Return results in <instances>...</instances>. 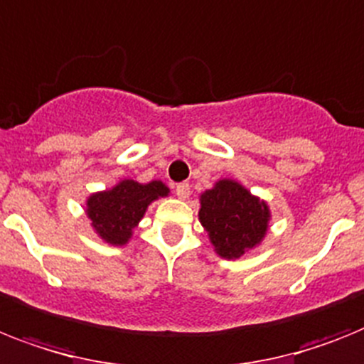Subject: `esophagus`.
I'll return each instance as SVG.
<instances>
[{
  "label": "esophagus",
  "instance_id": "1",
  "mask_svg": "<svg viewBox=\"0 0 364 364\" xmlns=\"http://www.w3.org/2000/svg\"><path fill=\"white\" fill-rule=\"evenodd\" d=\"M176 194L179 200H187V198L191 196V185H188V183H177Z\"/></svg>",
  "mask_w": 364,
  "mask_h": 364
}]
</instances>
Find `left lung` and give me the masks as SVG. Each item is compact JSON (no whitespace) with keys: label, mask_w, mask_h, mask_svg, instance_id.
<instances>
[{"label":"left lung","mask_w":364,"mask_h":364,"mask_svg":"<svg viewBox=\"0 0 364 364\" xmlns=\"http://www.w3.org/2000/svg\"><path fill=\"white\" fill-rule=\"evenodd\" d=\"M200 222L222 259H240L268 231L270 207L235 179H220L200 196Z\"/></svg>","instance_id":"8db88e82"}]
</instances>
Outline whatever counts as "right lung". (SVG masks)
Listing matches in <instances>:
<instances>
[{
  "label": "right lung",
  "mask_w": 364,
  "mask_h": 364,
  "mask_svg": "<svg viewBox=\"0 0 364 364\" xmlns=\"http://www.w3.org/2000/svg\"><path fill=\"white\" fill-rule=\"evenodd\" d=\"M168 194L170 188L163 181L122 179L112 188L90 194L85 213L97 237L112 246H124L133 237V229L144 218L149 203Z\"/></svg>",
  "instance_id": "obj_1"
}]
</instances>
